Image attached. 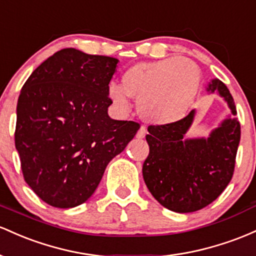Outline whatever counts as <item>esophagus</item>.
Here are the masks:
<instances>
[{
    "label": "esophagus",
    "mask_w": 256,
    "mask_h": 256,
    "mask_svg": "<svg viewBox=\"0 0 256 256\" xmlns=\"http://www.w3.org/2000/svg\"><path fill=\"white\" fill-rule=\"evenodd\" d=\"M145 136H146V127H145V126H142L139 130H138L136 138H138V139H144Z\"/></svg>",
    "instance_id": "34e87169"
}]
</instances>
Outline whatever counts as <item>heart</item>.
Masks as SVG:
<instances>
[{
	"label": "heart",
	"mask_w": 256,
	"mask_h": 256,
	"mask_svg": "<svg viewBox=\"0 0 256 256\" xmlns=\"http://www.w3.org/2000/svg\"><path fill=\"white\" fill-rule=\"evenodd\" d=\"M200 87V71L182 58L138 62L122 77V86L111 83L108 96L123 110L130 106L129 98L138 99V112L152 124L180 120L194 105Z\"/></svg>",
	"instance_id": "1"
}]
</instances>
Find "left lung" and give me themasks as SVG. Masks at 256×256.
<instances>
[{
    "instance_id": "8db88e82",
    "label": "left lung",
    "mask_w": 256,
    "mask_h": 256,
    "mask_svg": "<svg viewBox=\"0 0 256 256\" xmlns=\"http://www.w3.org/2000/svg\"><path fill=\"white\" fill-rule=\"evenodd\" d=\"M206 90L219 92L234 116L224 120L209 138L184 139L194 110L174 123L148 128L150 152L142 166L144 180L152 196L176 213H191L210 204L234 172L240 124L234 98L219 80H213Z\"/></svg>"
}]
</instances>
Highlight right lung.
I'll return each instance as SVG.
<instances>
[{
	"instance_id": "right-lung-1",
	"label": "right lung",
	"mask_w": 256,
	"mask_h": 256,
	"mask_svg": "<svg viewBox=\"0 0 256 256\" xmlns=\"http://www.w3.org/2000/svg\"><path fill=\"white\" fill-rule=\"evenodd\" d=\"M118 60L65 48L42 62L22 86L16 148L24 180L43 202L74 208L90 198L106 166L140 124L108 114V83Z\"/></svg>"
}]
</instances>
